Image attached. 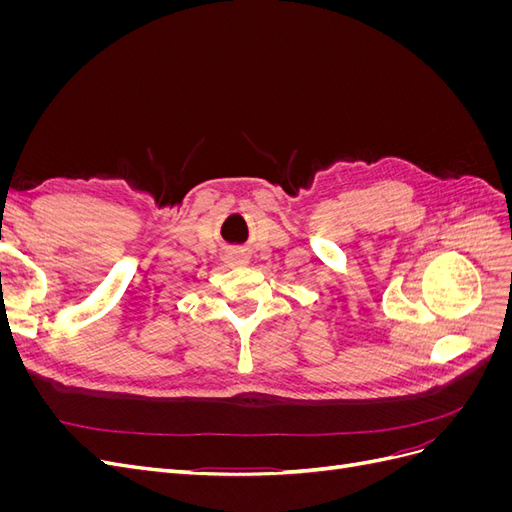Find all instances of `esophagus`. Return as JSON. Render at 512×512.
I'll use <instances>...</instances> for the list:
<instances>
[{
	"label": "esophagus",
	"mask_w": 512,
	"mask_h": 512,
	"mask_svg": "<svg viewBox=\"0 0 512 512\" xmlns=\"http://www.w3.org/2000/svg\"><path fill=\"white\" fill-rule=\"evenodd\" d=\"M230 260H235V262H243L245 260V254L241 252V250H230Z\"/></svg>",
	"instance_id": "1"
}]
</instances>
